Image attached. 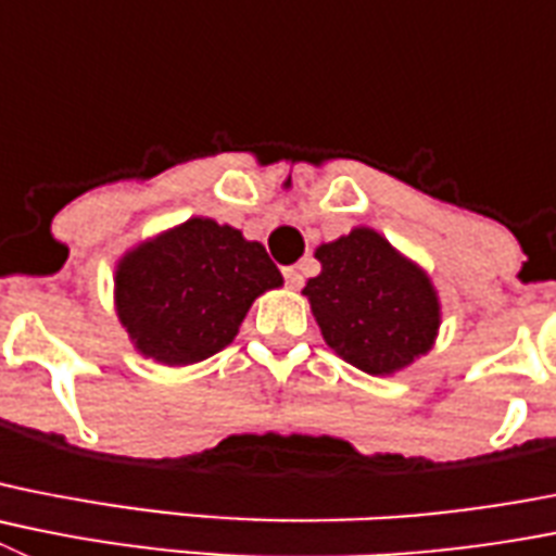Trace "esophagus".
Masks as SVG:
<instances>
[{
    "mask_svg": "<svg viewBox=\"0 0 556 556\" xmlns=\"http://www.w3.org/2000/svg\"><path fill=\"white\" fill-rule=\"evenodd\" d=\"M283 278H287L289 289L303 287V273H300L298 267H283Z\"/></svg>",
    "mask_w": 556,
    "mask_h": 556,
    "instance_id": "esophagus-1",
    "label": "esophagus"
}]
</instances>
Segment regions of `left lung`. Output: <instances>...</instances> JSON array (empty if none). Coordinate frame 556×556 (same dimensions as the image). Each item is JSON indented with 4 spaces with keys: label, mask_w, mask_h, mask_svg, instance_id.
Returning <instances> with one entry per match:
<instances>
[{
    "label": "left lung",
    "mask_w": 556,
    "mask_h": 556,
    "mask_svg": "<svg viewBox=\"0 0 556 556\" xmlns=\"http://www.w3.org/2000/svg\"><path fill=\"white\" fill-rule=\"evenodd\" d=\"M323 264L303 294L330 348L366 375H394L425 355L441 325V305L425 269L371 228L319 244Z\"/></svg>",
    "instance_id": "8db88e82"
}]
</instances>
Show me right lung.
<instances>
[{
  "label": "right lung",
  "instance_id": "1",
  "mask_svg": "<svg viewBox=\"0 0 556 556\" xmlns=\"http://www.w3.org/2000/svg\"><path fill=\"white\" fill-rule=\"evenodd\" d=\"M281 283L264 244L192 217L121 258L115 305L146 358L187 366L231 344L253 300Z\"/></svg>",
  "mask_w": 556,
  "mask_h": 556
}]
</instances>
